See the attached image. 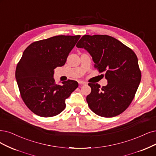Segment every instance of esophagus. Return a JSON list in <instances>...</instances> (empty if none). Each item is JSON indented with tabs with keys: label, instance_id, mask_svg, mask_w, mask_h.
<instances>
[{
	"label": "esophagus",
	"instance_id": "obj_1",
	"mask_svg": "<svg viewBox=\"0 0 156 156\" xmlns=\"http://www.w3.org/2000/svg\"><path fill=\"white\" fill-rule=\"evenodd\" d=\"M78 83H79V84H82V85H86V84H87V83H86L85 82L82 81V80H79V81H78Z\"/></svg>",
	"mask_w": 156,
	"mask_h": 156
}]
</instances>
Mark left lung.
<instances>
[{
    "label": "left lung",
    "mask_w": 156,
    "mask_h": 156,
    "mask_svg": "<svg viewBox=\"0 0 156 156\" xmlns=\"http://www.w3.org/2000/svg\"><path fill=\"white\" fill-rule=\"evenodd\" d=\"M76 47L88 52L94 67L105 72L108 82L102 88L98 83H89L91 93L86 100L91 111L105 118L122 113L134 99L141 82L134 52L116 38L102 34L83 35Z\"/></svg>",
    "instance_id": "1"
}]
</instances>
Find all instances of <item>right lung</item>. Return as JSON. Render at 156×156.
Segmentation results:
<instances>
[{"mask_svg": "<svg viewBox=\"0 0 156 156\" xmlns=\"http://www.w3.org/2000/svg\"><path fill=\"white\" fill-rule=\"evenodd\" d=\"M80 35H58L39 40L25 49L15 72V78L25 104L41 117L55 116L66 108V100L78 87L68 80L62 85L55 82L54 69L65 64Z\"/></svg>", "mask_w": 156, "mask_h": 156, "instance_id": "1", "label": "right lung"}]
</instances>
